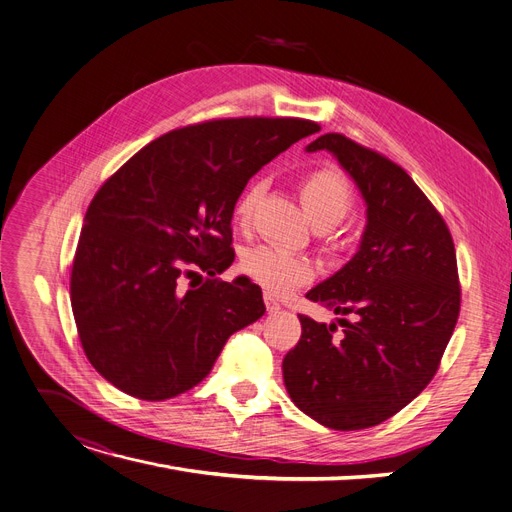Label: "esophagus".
Masks as SVG:
<instances>
[{
    "mask_svg": "<svg viewBox=\"0 0 512 512\" xmlns=\"http://www.w3.org/2000/svg\"><path fill=\"white\" fill-rule=\"evenodd\" d=\"M263 301H265V309L270 311V314H276V311H280V303L272 297V295H268L265 293V297H263Z\"/></svg>",
    "mask_w": 512,
    "mask_h": 512,
    "instance_id": "obj_1",
    "label": "esophagus"
}]
</instances>
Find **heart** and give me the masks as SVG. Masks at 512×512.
<instances>
[{"instance_id":"b5f03b06","label":"heart","mask_w":512,"mask_h":512,"mask_svg":"<svg viewBox=\"0 0 512 512\" xmlns=\"http://www.w3.org/2000/svg\"><path fill=\"white\" fill-rule=\"evenodd\" d=\"M261 194V180H253L240 192L234 205V221L238 228H249L253 224ZM301 196L307 211L320 226L322 238L335 244L339 236L332 226L339 224L353 207V188L347 177L330 165L311 169L301 177ZM240 265L244 274L274 295H284L314 278V265L305 257L288 253L274 244H261V247L247 251Z\"/></svg>"}]
</instances>
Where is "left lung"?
Listing matches in <instances>:
<instances>
[{"mask_svg": "<svg viewBox=\"0 0 512 512\" xmlns=\"http://www.w3.org/2000/svg\"><path fill=\"white\" fill-rule=\"evenodd\" d=\"M330 150L368 205L360 251L307 293L341 314L320 324L299 314L301 339L282 374L295 406L335 431L381 425L435 376L460 314L454 240L412 177L381 152L324 133L307 152Z\"/></svg>", "mask_w": 512, "mask_h": 512, "instance_id": "obj_1", "label": "left lung"}]
</instances>
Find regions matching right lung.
<instances>
[{"label": "right lung", "mask_w": 512, "mask_h": 512, "mask_svg": "<svg viewBox=\"0 0 512 512\" xmlns=\"http://www.w3.org/2000/svg\"><path fill=\"white\" fill-rule=\"evenodd\" d=\"M316 131L297 117L186 125L100 186L77 242L71 305L87 360L108 383L146 402L180 395L265 314L249 278H215L234 261V205L265 163ZM201 271V285L181 284Z\"/></svg>", "instance_id": "right-lung-1"}]
</instances>
